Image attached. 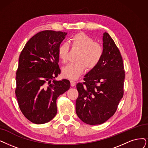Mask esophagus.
Listing matches in <instances>:
<instances>
[{"label": "esophagus", "instance_id": "34e87169", "mask_svg": "<svg viewBox=\"0 0 148 148\" xmlns=\"http://www.w3.org/2000/svg\"><path fill=\"white\" fill-rule=\"evenodd\" d=\"M70 85L72 87H73L76 85V82L73 80H70Z\"/></svg>", "mask_w": 148, "mask_h": 148}]
</instances>
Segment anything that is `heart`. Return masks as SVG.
I'll use <instances>...</instances> for the list:
<instances>
[{"mask_svg":"<svg viewBox=\"0 0 148 148\" xmlns=\"http://www.w3.org/2000/svg\"><path fill=\"white\" fill-rule=\"evenodd\" d=\"M72 48L80 50L76 58L77 62L70 63L62 69V75L71 79H77L84 73L86 69L92 70L101 61L104 50L99 44L84 33L75 34L70 38ZM70 47L68 44L62 43L58 47V55L63 63L67 61Z\"/></svg>","mask_w":148,"mask_h":148,"instance_id":"heart-1","label":"heart"}]
</instances>
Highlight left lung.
I'll use <instances>...</instances> for the list:
<instances>
[{
	"label": "left lung",
	"mask_w": 148,
	"mask_h": 148,
	"mask_svg": "<svg viewBox=\"0 0 148 148\" xmlns=\"http://www.w3.org/2000/svg\"><path fill=\"white\" fill-rule=\"evenodd\" d=\"M103 40L101 61L84 76V82L76 84V114L90 125H101L113 116L124 94L125 72L120 51L108 33Z\"/></svg>",
	"instance_id": "obj_1"
}]
</instances>
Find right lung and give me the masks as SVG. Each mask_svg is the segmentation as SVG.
Returning <instances> with one entry per match:
<instances>
[{
    "mask_svg": "<svg viewBox=\"0 0 148 148\" xmlns=\"http://www.w3.org/2000/svg\"><path fill=\"white\" fill-rule=\"evenodd\" d=\"M67 34L53 30L39 32L21 53L15 93L22 113L33 123L44 124L53 119L57 98L70 87L67 79H54L61 73L58 49Z\"/></svg>",
    "mask_w": 148,
    "mask_h": 148,
    "instance_id": "1",
    "label": "right lung"
}]
</instances>
